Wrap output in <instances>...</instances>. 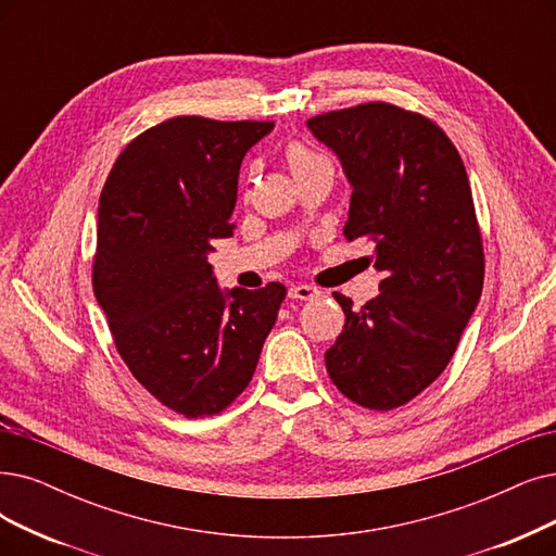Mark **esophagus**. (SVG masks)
<instances>
[{"label":"esophagus","instance_id":"obj_1","mask_svg":"<svg viewBox=\"0 0 556 556\" xmlns=\"http://www.w3.org/2000/svg\"><path fill=\"white\" fill-rule=\"evenodd\" d=\"M319 294L321 292L317 290V287H313V285H292L290 287V299H296V301H313Z\"/></svg>","mask_w":556,"mask_h":556}]
</instances>
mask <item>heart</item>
Returning <instances> with one entry per match:
<instances>
[{
	"label": "heart",
	"instance_id": "obj_1",
	"mask_svg": "<svg viewBox=\"0 0 556 556\" xmlns=\"http://www.w3.org/2000/svg\"><path fill=\"white\" fill-rule=\"evenodd\" d=\"M285 160H287V166L292 168L294 177H303L307 173H313L315 168H321V166L328 164L326 157H321L317 150H313V148L301 143V141H290V143H287Z\"/></svg>",
	"mask_w": 556,
	"mask_h": 556
}]
</instances>
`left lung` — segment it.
<instances>
[{
  "mask_svg": "<svg viewBox=\"0 0 556 556\" xmlns=\"http://www.w3.org/2000/svg\"><path fill=\"white\" fill-rule=\"evenodd\" d=\"M351 182L349 241H374L381 294L344 309L326 351L338 390L369 410L408 404L445 371L483 290V241L472 189L450 137L427 116L388 102L307 121Z\"/></svg>",
  "mask_w": 556,
  "mask_h": 556,
  "instance_id": "obj_1",
  "label": "left lung"
}]
</instances>
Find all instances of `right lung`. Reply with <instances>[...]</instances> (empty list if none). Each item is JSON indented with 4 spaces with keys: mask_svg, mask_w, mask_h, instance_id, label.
I'll list each match as a JSON object with an SVG mask.
<instances>
[{
    "mask_svg": "<svg viewBox=\"0 0 556 556\" xmlns=\"http://www.w3.org/2000/svg\"><path fill=\"white\" fill-rule=\"evenodd\" d=\"M271 121L177 116L129 141L98 210L93 292L131 376L185 417L249 388L285 285L220 292L207 253L232 237L239 166Z\"/></svg>",
    "mask_w": 556,
    "mask_h": 556,
    "instance_id": "add662e5",
    "label": "right lung"
}]
</instances>
